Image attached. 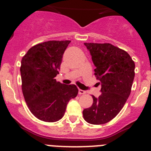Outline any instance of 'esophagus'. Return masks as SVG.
<instances>
[{"label":"esophagus","mask_w":151,"mask_h":151,"mask_svg":"<svg viewBox=\"0 0 151 151\" xmlns=\"http://www.w3.org/2000/svg\"><path fill=\"white\" fill-rule=\"evenodd\" d=\"M79 94L80 95H83V94H85L86 93V91H83V90H81V89H79Z\"/></svg>","instance_id":"34e87169"}]
</instances>
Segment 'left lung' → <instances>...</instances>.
Masks as SVG:
<instances>
[{
    "label": "left lung",
    "mask_w": 151,
    "mask_h": 151,
    "mask_svg": "<svg viewBox=\"0 0 151 151\" xmlns=\"http://www.w3.org/2000/svg\"><path fill=\"white\" fill-rule=\"evenodd\" d=\"M96 66L95 76L101 83V94L92 96V106L83 110L88 123L100 125L113 119L130 95L135 64L125 50L109 43H85Z\"/></svg>",
    "instance_id": "8db88e82"
}]
</instances>
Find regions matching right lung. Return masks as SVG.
<instances>
[{"mask_svg": "<svg viewBox=\"0 0 151 151\" xmlns=\"http://www.w3.org/2000/svg\"><path fill=\"white\" fill-rule=\"evenodd\" d=\"M71 41H48L32 47L22 57L20 73L22 91L31 113L45 122L63 118L67 104L75 98V85L56 81L63 55Z\"/></svg>", "mask_w": 151, "mask_h": 151, "instance_id": "add662e5", "label": "right lung"}]
</instances>
